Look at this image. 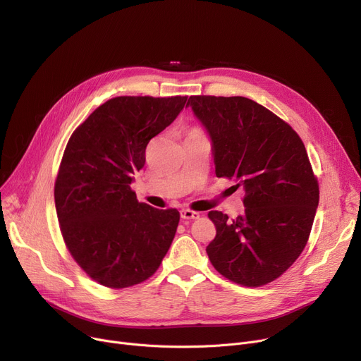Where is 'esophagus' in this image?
<instances>
[{
  "instance_id": "esophagus-1",
  "label": "esophagus",
  "mask_w": 361,
  "mask_h": 361,
  "mask_svg": "<svg viewBox=\"0 0 361 361\" xmlns=\"http://www.w3.org/2000/svg\"><path fill=\"white\" fill-rule=\"evenodd\" d=\"M180 214H181L183 219H197L200 216L199 212H195V211H190V209H183Z\"/></svg>"
}]
</instances>
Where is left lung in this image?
I'll list each match as a JSON object with an SVG mask.
<instances>
[{
  "label": "left lung",
  "mask_w": 361,
  "mask_h": 361,
  "mask_svg": "<svg viewBox=\"0 0 361 361\" xmlns=\"http://www.w3.org/2000/svg\"><path fill=\"white\" fill-rule=\"evenodd\" d=\"M212 142L216 177L235 180L245 211L209 218L216 235L206 247L214 268L245 287H260L301 255L319 204V185L297 133L274 112L243 97H190Z\"/></svg>",
  "instance_id": "8db88e82"
}]
</instances>
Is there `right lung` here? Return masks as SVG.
Returning <instances> with one entry per match:
<instances>
[{
  "label": "right lung",
  "mask_w": 361,
  "mask_h": 361,
  "mask_svg": "<svg viewBox=\"0 0 361 361\" xmlns=\"http://www.w3.org/2000/svg\"><path fill=\"white\" fill-rule=\"evenodd\" d=\"M187 97H118L71 135L54 197L66 245L98 283L127 288L154 275L174 240L180 214L139 203L133 174L149 140L183 111Z\"/></svg>",
  "instance_id": "obj_1"
}]
</instances>
